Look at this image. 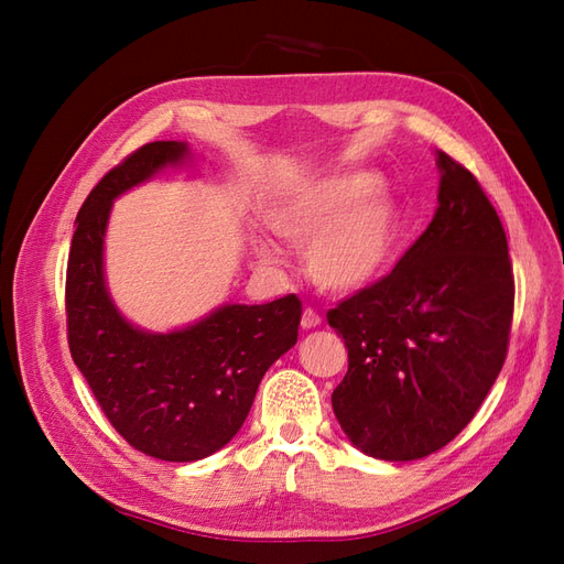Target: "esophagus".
Returning <instances> with one entry per match:
<instances>
[{
	"mask_svg": "<svg viewBox=\"0 0 564 564\" xmlns=\"http://www.w3.org/2000/svg\"><path fill=\"white\" fill-rule=\"evenodd\" d=\"M319 324H322V317L313 308L303 311V315H301V327L303 329H315V327H319Z\"/></svg>",
	"mask_w": 564,
	"mask_h": 564,
	"instance_id": "esophagus-1",
	"label": "esophagus"
}]
</instances>
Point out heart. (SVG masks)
<instances>
[{
    "mask_svg": "<svg viewBox=\"0 0 564 564\" xmlns=\"http://www.w3.org/2000/svg\"><path fill=\"white\" fill-rule=\"evenodd\" d=\"M272 228L294 247H308L313 282L332 294H355L383 278L398 249L400 212L388 187L371 172L324 178L289 199L272 216ZM265 263L280 253L259 245Z\"/></svg>",
    "mask_w": 564,
    "mask_h": 564,
    "instance_id": "b5f03b06",
    "label": "heart"
}]
</instances>
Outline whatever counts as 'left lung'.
Listing matches in <instances>:
<instances>
[{
    "instance_id": "8db88e82",
    "label": "left lung",
    "mask_w": 564,
    "mask_h": 564,
    "mask_svg": "<svg viewBox=\"0 0 564 564\" xmlns=\"http://www.w3.org/2000/svg\"><path fill=\"white\" fill-rule=\"evenodd\" d=\"M431 226L390 275L327 313L348 373L332 406L357 449L423 458L466 429L508 352L516 280L497 209L466 166L437 152Z\"/></svg>"
}]
</instances>
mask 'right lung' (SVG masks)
Here are the masks:
<instances>
[{"label":"right lung","instance_id":"obj_1","mask_svg":"<svg viewBox=\"0 0 564 564\" xmlns=\"http://www.w3.org/2000/svg\"><path fill=\"white\" fill-rule=\"evenodd\" d=\"M187 155V143L155 141L110 169L77 214L65 278L67 344L94 398L133 449L176 464L218 452L242 429L263 373L296 344L303 311L294 294L226 303L169 334L117 311L104 272L112 202Z\"/></svg>","mask_w":564,"mask_h":564}]
</instances>
